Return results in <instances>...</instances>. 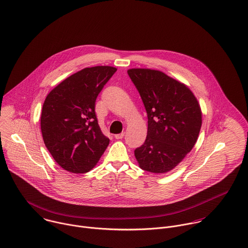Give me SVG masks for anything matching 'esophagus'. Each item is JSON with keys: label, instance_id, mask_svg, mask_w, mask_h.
<instances>
[{"label": "esophagus", "instance_id": "obj_1", "mask_svg": "<svg viewBox=\"0 0 248 248\" xmlns=\"http://www.w3.org/2000/svg\"><path fill=\"white\" fill-rule=\"evenodd\" d=\"M124 132H122V133L116 134V135H115V138L119 140V139H123V138H124Z\"/></svg>", "mask_w": 248, "mask_h": 248}]
</instances>
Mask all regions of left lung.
<instances>
[{
  "label": "left lung",
  "instance_id": "1",
  "mask_svg": "<svg viewBox=\"0 0 248 248\" xmlns=\"http://www.w3.org/2000/svg\"><path fill=\"white\" fill-rule=\"evenodd\" d=\"M127 73L148 114L145 143L134 151L139 167L163 174L173 170L194 147L202 111L189 88L164 72L131 68Z\"/></svg>",
  "mask_w": 248,
  "mask_h": 248
}]
</instances>
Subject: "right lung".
Wrapping results in <instances>:
<instances>
[{"instance_id": "add662e5", "label": "right lung", "mask_w": 248, "mask_h": 248, "mask_svg": "<svg viewBox=\"0 0 248 248\" xmlns=\"http://www.w3.org/2000/svg\"><path fill=\"white\" fill-rule=\"evenodd\" d=\"M116 67H86L56 86L46 96L40 117L44 144L64 170H92L109 145L94 112L95 100Z\"/></svg>"}]
</instances>
